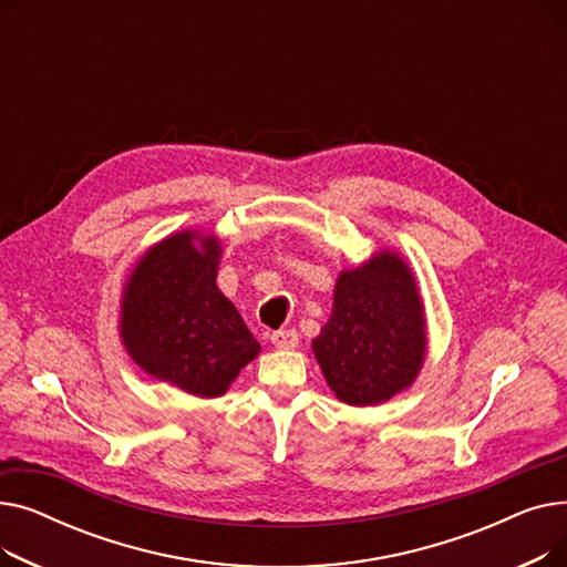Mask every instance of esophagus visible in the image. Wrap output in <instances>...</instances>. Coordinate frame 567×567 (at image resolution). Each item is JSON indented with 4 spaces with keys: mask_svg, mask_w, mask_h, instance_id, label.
Listing matches in <instances>:
<instances>
[{
    "mask_svg": "<svg viewBox=\"0 0 567 567\" xmlns=\"http://www.w3.org/2000/svg\"><path fill=\"white\" fill-rule=\"evenodd\" d=\"M271 344H274L276 349H293L296 344H299V333H296L293 329L274 331V333H271Z\"/></svg>",
    "mask_w": 567,
    "mask_h": 567,
    "instance_id": "obj_1",
    "label": "esophagus"
}]
</instances>
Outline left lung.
I'll return each mask as SVG.
<instances>
[{"label":"left lung","instance_id":"left-lung-1","mask_svg":"<svg viewBox=\"0 0 567 567\" xmlns=\"http://www.w3.org/2000/svg\"><path fill=\"white\" fill-rule=\"evenodd\" d=\"M425 349L423 301L400 255L381 250L340 274L331 319L312 340L340 402L372 406L391 400L419 377Z\"/></svg>","mask_w":567,"mask_h":567}]
</instances>
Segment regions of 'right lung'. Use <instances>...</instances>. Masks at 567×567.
<instances>
[{
	"label": "right lung",
	"mask_w": 567,
	"mask_h": 567,
	"mask_svg": "<svg viewBox=\"0 0 567 567\" xmlns=\"http://www.w3.org/2000/svg\"><path fill=\"white\" fill-rule=\"evenodd\" d=\"M216 236L184 229L148 248L122 299V340L154 379L195 398H220L259 342L216 285Z\"/></svg>",
	"instance_id": "right-lung-1"
}]
</instances>
